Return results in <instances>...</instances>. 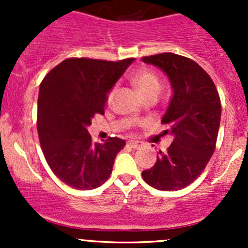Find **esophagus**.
<instances>
[{
    "label": "esophagus",
    "instance_id": "1",
    "mask_svg": "<svg viewBox=\"0 0 248 248\" xmlns=\"http://www.w3.org/2000/svg\"><path fill=\"white\" fill-rule=\"evenodd\" d=\"M128 145L131 147H133V149H139L140 146H141V142L140 141H136V140H131V141H128Z\"/></svg>",
    "mask_w": 248,
    "mask_h": 248
}]
</instances>
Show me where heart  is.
<instances>
[{
    "label": "heart",
    "instance_id": "heart-1",
    "mask_svg": "<svg viewBox=\"0 0 248 248\" xmlns=\"http://www.w3.org/2000/svg\"><path fill=\"white\" fill-rule=\"evenodd\" d=\"M132 84L134 85L140 96L144 97L149 96V94H158L159 90H161V82H159L158 78L155 76L152 72L147 71V69H138L133 73L131 78ZM112 97V92L108 94V101H110Z\"/></svg>",
    "mask_w": 248,
    "mask_h": 248
}]
</instances>
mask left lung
Returning <instances> with one entry per match:
<instances>
[{
  "label": "left lung",
  "mask_w": 248,
  "mask_h": 248,
  "mask_svg": "<svg viewBox=\"0 0 248 248\" xmlns=\"http://www.w3.org/2000/svg\"><path fill=\"white\" fill-rule=\"evenodd\" d=\"M142 62L161 69L172 92L161 120L172 142L157 152L156 163L141 172L142 179L159 191H179L202 174L214 154L221 122L218 92L209 74L187 57L166 52Z\"/></svg>",
  "instance_id": "1"
}]
</instances>
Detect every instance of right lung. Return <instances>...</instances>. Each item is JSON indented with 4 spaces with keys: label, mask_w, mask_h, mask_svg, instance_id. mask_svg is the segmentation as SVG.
Instances as JSON below:
<instances>
[{
    "label": "right lung",
    "mask_w": 248,
    "mask_h": 248,
    "mask_svg": "<svg viewBox=\"0 0 248 248\" xmlns=\"http://www.w3.org/2000/svg\"><path fill=\"white\" fill-rule=\"evenodd\" d=\"M134 59L117 62L68 59L46 74L39 87L37 129L52 172L68 186L89 191L111 174L126 141L109 138L92 144L89 126L104 114L108 94Z\"/></svg>",
    "instance_id": "1"
}]
</instances>
